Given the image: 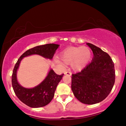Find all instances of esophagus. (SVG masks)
Wrapping results in <instances>:
<instances>
[{"label":"esophagus","instance_id":"1","mask_svg":"<svg viewBox=\"0 0 126 126\" xmlns=\"http://www.w3.org/2000/svg\"><path fill=\"white\" fill-rule=\"evenodd\" d=\"M64 75H68V76H70L72 75V73L69 72H65L64 73Z\"/></svg>","mask_w":126,"mask_h":126}]
</instances>
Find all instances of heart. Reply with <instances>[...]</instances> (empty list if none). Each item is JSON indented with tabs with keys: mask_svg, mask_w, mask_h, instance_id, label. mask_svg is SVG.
<instances>
[{
	"mask_svg": "<svg viewBox=\"0 0 126 126\" xmlns=\"http://www.w3.org/2000/svg\"><path fill=\"white\" fill-rule=\"evenodd\" d=\"M91 57L90 49L87 46L69 47L63 50L60 53V58L62 61L56 59L58 64L64 65H71V68L75 71H80L85 68Z\"/></svg>",
	"mask_w": 126,
	"mask_h": 126,
	"instance_id": "heart-1",
	"label": "heart"
}]
</instances>
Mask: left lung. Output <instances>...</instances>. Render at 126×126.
<instances>
[{
    "instance_id": "obj_1",
    "label": "left lung",
    "mask_w": 126,
    "mask_h": 126,
    "mask_svg": "<svg viewBox=\"0 0 126 126\" xmlns=\"http://www.w3.org/2000/svg\"><path fill=\"white\" fill-rule=\"evenodd\" d=\"M92 50L91 63L79 73L72 75L71 88L80 102L94 104L107 97L115 83L114 63L107 53L90 43L86 44Z\"/></svg>"
}]
</instances>
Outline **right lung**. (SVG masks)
<instances>
[{
    "instance_id": "obj_1",
    "label": "right lung",
    "mask_w": 126,
    "mask_h": 126,
    "mask_svg": "<svg viewBox=\"0 0 126 126\" xmlns=\"http://www.w3.org/2000/svg\"><path fill=\"white\" fill-rule=\"evenodd\" d=\"M60 45L49 44L35 46L25 51L19 58L14 68L12 75V86L14 92L22 102L32 108H39L46 106L51 101L54 95L57 86L63 74L58 75L52 69H50L44 80L33 88H27L19 83L17 71L23 58L32 55H39L51 60Z\"/></svg>"
}]
</instances>
